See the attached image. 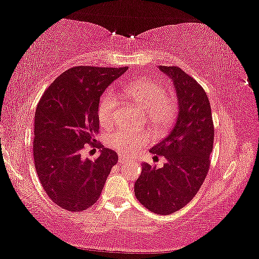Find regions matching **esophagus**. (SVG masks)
<instances>
[{"label":"esophagus","instance_id":"34e87169","mask_svg":"<svg viewBox=\"0 0 259 259\" xmlns=\"http://www.w3.org/2000/svg\"><path fill=\"white\" fill-rule=\"evenodd\" d=\"M119 162L121 164H124V163H126V162H130V160L126 159V157H124L123 155H120L119 156Z\"/></svg>","mask_w":259,"mask_h":259}]
</instances>
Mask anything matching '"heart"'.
I'll use <instances>...</instances> for the list:
<instances>
[{
    "instance_id": "1",
    "label": "heart",
    "mask_w": 259,
    "mask_h": 259,
    "mask_svg": "<svg viewBox=\"0 0 259 259\" xmlns=\"http://www.w3.org/2000/svg\"><path fill=\"white\" fill-rule=\"evenodd\" d=\"M125 95L138 107L147 111V119L155 128H165L175 120L177 114V100L171 94L156 82L136 81L125 88ZM117 98L113 93H107L100 100L98 119L100 124H112L116 116ZM148 135L144 131L119 129L109 134L106 143L113 150L130 155L148 142Z\"/></svg>"
}]
</instances>
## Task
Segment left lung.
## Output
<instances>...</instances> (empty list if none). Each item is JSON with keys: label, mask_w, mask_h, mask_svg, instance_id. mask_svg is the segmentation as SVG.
I'll list each match as a JSON object with an SVG mask.
<instances>
[{"label": "left lung", "mask_w": 259, "mask_h": 259, "mask_svg": "<svg viewBox=\"0 0 259 259\" xmlns=\"http://www.w3.org/2000/svg\"><path fill=\"white\" fill-rule=\"evenodd\" d=\"M171 78L178 99L175 126L153 146L164 156L162 168L143 164L135 183L136 198L157 214H170L190 202L207 176L213 145V123L208 96L194 78L175 66H159Z\"/></svg>", "instance_id": "obj_1"}]
</instances>
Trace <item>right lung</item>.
Here are the masks:
<instances>
[{
  "label": "right lung",
  "instance_id": "add662e5",
  "mask_svg": "<svg viewBox=\"0 0 259 259\" xmlns=\"http://www.w3.org/2000/svg\"><path fill=\"white\" fill-rule=\"evenodd\" d=\"M128 67L77 66L51 83L36 107L33 154L48 196L60 208L82 211L96 203L117 154L102 148L94 160L81 152L96 142L100 96Z\"/></svg>",
  "mask_w": 259,
  "mask_h": 259
}]
</instances>
